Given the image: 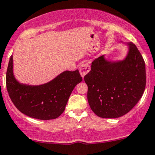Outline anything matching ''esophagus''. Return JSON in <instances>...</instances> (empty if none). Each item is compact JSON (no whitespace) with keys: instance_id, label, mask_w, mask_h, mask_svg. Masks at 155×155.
Wrapping results in <instances>:
<instances>
[{"instance_id":"1","label":"esophagus","mask_w":155,"mask_h":155,"mask_svg":"<svg viewBox=\"0 0 155 155\" xmlns=\"http://www.w3.org/2000/svg\"><path fill=\"white\" fill-rule=\"evenodd\" d=\"M91 70V66L89 63H84L82 64L79 67L80 73H81L82 77H84L86 74L88 73L89 71Z\"/></svg>"}]
</instances>
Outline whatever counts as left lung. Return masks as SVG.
I'll return each instance as SVG.
<instances>
[{"instance_id":"left-lung-1","label":"left lung","mask_w":155,"mask_h":155,"mask_svg":"<svg viewBox=\"0 0 155 155\" xmlns=\"http://www.w3.org/2000/svg\"><path fill=\"white\" fill-rule=\"evenodd\" d=\"M123 61H107L104 56L94 60L85 75L88 104L96 115L117 118L127 114L142 96L146 86L145 62L139 49L129 43Z\"/></svg>"}]
</instances>
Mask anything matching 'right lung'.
Instances as JSON below:
<instances>
[{"label": "right lung", "instance_id": "right-lung-1", "mask_svg": "<svg viewBox=\"0 0 155 155\" xmlns=\"http://www.w3.org/2000/svg\"><path fill=\"white\" fill-rule=\"evenodd\" d=\"M83 78L78 70L64 71L45 84L29 85L19 83L13 73V57H10L5 83L8 95L21 113L38 120H52L65 110L71 93Z\"/></svg>", "mask_w": 155, "mask_h": 155}]
</instances>
